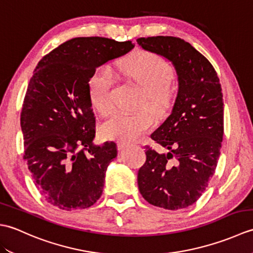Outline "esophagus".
Instances as JSON below:
<instances>
[{"label": "esophagus", "mask_w": 253, "mask_h": 253, "mask_svg": "<svg viewBox=\"0 0 253 253\" xmlns=\"http://www.w3.org/2000/svg\"><path fill=\"white\" fill-rule=\"evenodd\" d=\"M128 146H129V143L126 142V141H118V142H117V148H118V150H123V149L127 148Z\"/></svg>", "instance_id": "34e87169"}]
</instances>
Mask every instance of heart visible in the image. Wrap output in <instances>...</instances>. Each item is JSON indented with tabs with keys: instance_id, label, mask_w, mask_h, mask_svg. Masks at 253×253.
Wrapping results in <instances>:
<instances>
[{
	"instance_id": "1",
	"label": "heart",
	"mask_w": 253,
	"mask_h": 253,
	"mask_svg": "<svg viewBox=\"0 0 253 253\" xmlns=\"http://www.w3.org/2000/svg\"><path fill=\"white\" fill-rule=\"evenodd\" d=\"M117 71L141 85L144 90L139 107L143 110L127 113L115 112L100 127L101 136L110 140L132 141L141 137L153 126L155 116L162 117L173 105L176 88L169 80L173 67L169 62L150 51H138L122 58L116 64ZM89 96L93 109L102 115L113 110L114 77L107 66L95 69L89 79Z\"/></svg>"
}]
</instances>
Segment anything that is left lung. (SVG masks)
Here are the masks:
<instances>
[{
    "label": "left lung",
    "instance_id": "obj_1",
    "mask_svg": "<svg viewBox=\"0 0 253 253\" xmlns=\"http://www.w3.org/2000/svg\"><path fill=\"white\" fill-rule=\"evenodd\" d=\"M137 42L169 60L178 76L171 114L151 135L169 153L146 146V162L138 171L142 197L175 211L195 203L215 173L224 133L221 84L208 58L180 38L157 36Z\"/></svg>",
    "mask_w": 253,
    "mask_h": 253
}]
</instances>
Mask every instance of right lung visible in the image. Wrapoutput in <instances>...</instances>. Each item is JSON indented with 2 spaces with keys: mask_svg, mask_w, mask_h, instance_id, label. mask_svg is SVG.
Returning a JSON list of instances; mask_svg holds the SVG:
<instances>
[{
  "mask_svg": "<svg viewBox=\"0 0 253 253\" xmlns=\"http://www.w3.org/2000/svg\"><path fill=\"white\" fill-rule=\"evenodd\" d=\"M133 47L102 37L64 42L41 58L30 78L20 114L24 160L45 200L65 211L99 200L115 142L92 143L95 117L89 79L102 64Z\"/></svg>",
  "mask_w": 253,
  "mask_h": 253,
  "instance_id": "1",
  "label": "right lung"
}]
</instances>
